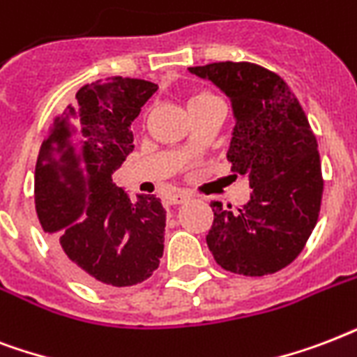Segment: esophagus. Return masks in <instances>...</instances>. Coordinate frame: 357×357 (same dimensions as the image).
<instances>
[{"label": "esophagus", "mask_w": 357, "mask_h": 357, "mask_svg": "<svg viewBox=\"0 0 357 357\" xmlns=\"http://www.w3.org/2000/svg\"><path fill=\"white\" fill-rule=\"evenodd\" d=\"M190 199H192V195H190V193H184V192L173 193V195H169V197H167V203H169V204H182V203H188Z\"/></svg>", "instance_id": "34e87169"}]
</instances>
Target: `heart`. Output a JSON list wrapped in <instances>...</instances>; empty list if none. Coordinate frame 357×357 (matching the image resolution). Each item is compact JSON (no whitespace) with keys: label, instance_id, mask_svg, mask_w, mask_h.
Returning <instances> with one entry per match:
<instances>
[{"label":"heart","instance_id":"heart-1","mask_svg":"<svg viewBox=\"0 0 357 357\" xmlns=\"http://www.w3.org/2000/svg\"><path fill=\"white\" fill-rule=\"evenodd\" d=\"M212 102H220L214 95H210L206 91H199L195 95H192L190 102H188V107H197L204 106V104H212Z\"/></svg>","mask_w":357,"mask_h":357}]
</instances>
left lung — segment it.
Masks as SVG:
<instances>
[{"instance_id": "1", "label": "left lung", "mask_w": 357, "mask_h": 357, "mask_svg": "<svg viewBox=\"0 0 357 357\" xmlns=\"http://www.w3.org/2000/svg\"><path fill=\"white\" fill-rule=\"evenodd\" d=\"M188 73L231 100L234 128L227 160L248 178L250 201L236 212L210 203L206 245L227 272L261 278L289 266L319 220L322 169L317 137L289 85L253 63H212Z\"/></svg>"}]
</instances>
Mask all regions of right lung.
<instances>
[{
    "label": "right lung",
    "mask_w": 357,
    "mask_h": 357,
    "mask_svg": "<svg viewBox=\"0 0 357 357\" xmlns=\"http://www.w3.org/2000/svg\"><path fill=\"white\" fill-rule=\"evenodd\" d=\"M158 85L106 78L84 85L38 151L35 208L65 266L93 287H132L164 255L165 210L156 195L113 182L134 151L130 124Z\"/></svg>",
    "instance_id": "add662e5"
}]
</instances>
